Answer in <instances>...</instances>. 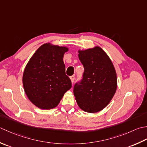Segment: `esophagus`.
Masks as SVG:
<instances>
[{"label": "esophagus", "instance_id": "esophagus-1", "mask_svg": "<svg viewBox=\"0 0 147 147\" xmlns=\"http://www.w3.org/2000/svg\"><path fill=\"white\" fill-rule=\"evenodd\" d=\"M70 80H71V83L73 84V83L74 82V80H75V76H71V77H70Z\"/></svg>", "mask_w": 147, "mask_h": 147}]
</instances>
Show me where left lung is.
Listing matches in <instances>:
<instances>
[{"label": "left lung", "instance_id": "8db88e82", "mask_svg": "<svg viewBox=\"0 0 147 147\" xmlns=\"http://www.w3.org/2000/svg\"><path fill=\"white\" fill-rule=\"evenodd\" d=\"M84 67L83 79L74 94L78 106L88 113L102 110L112 100L117 88V74L111 59L99 46L78 51Z\"/></svg>", "mask_w": 147, "mask_h": 147}]
</instances>
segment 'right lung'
Wrapping results in <instances>:
<instances>
[{
    "mask_svg": "<svg viewBox=\"0 0 147 147\" xmlns=\"http://www.w3.org/2000/svg\"><path fill=\"white\" fill-rule=\"evenodd\" d=\"M68 50L67 46L45 43L26 64L22 79L24 91L29 100L38 109L55 108L71 88L63 60Z\"/></svg>",
    "mask_w": 147,
    "mask_h": 147,
    "instance_id": "right-lung-1",
    "label": "right lung"
}]
</instances>
